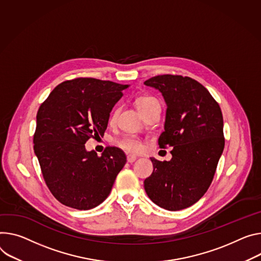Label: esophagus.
I'll return each mask as SVG.
<instances>
[{
  "label": "esophagus",
  "instance_id": "obj_1",
  "mask_svg": "<svg viewBox=\"0 0 261 261\" xmlns=\"http://www.w3.org/2000/svg\"><path fill=\"white\" fill-rule=\"evenodd\" d=\"M136 159H137V157H136L135 155H128V156H127V160H128V162H130V163L134 162Z\"/></svg>",
  "mask_w": 261,
  "mask_h": 261
}]
</instances>
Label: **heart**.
Masks as SVG:
<instances>
[{
    "mask_svg": "<svg viewBox=\"0 0 261 261\" xmlns=\"http://www.w3.org/2000/svg\"><path fill=\"white\" fill-rule=\"evenodd\" d=\"M135 103H136L137 109L140 111L141 114H144L145 112H147L149 109L153 108L156 105H160L159 101L156 98L151 97V96L139 97L136 99ZM117 114H118V109H115L110 115V118H109L110 123L115 122ZM117 145L120 146L123 150L130 152V153H138L143 150V143H141V140L132 135L123 136L121 139H118Z\"/></svg>",
    "mask_w": 261,
    "mask_h": 261,
    "instance_id": "heart-1",
    "label": "heart"
}]
</instances>
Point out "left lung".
<instances>
[{"instance_id": "left-lung-1", "label": "left lung", "mask_w": 261, "mask_h": 261, "mask_svg": "<svg viewBox=\"0 0 261 261\" xmlns=\"http://www.w3.org/2000/svg\"><path fill=\"white\" fill-rule=\"evenodd\" d=\"M167 103L160 148L173 147L170 161L151 158L153 173L145 182L148 197L176 211L198 202L209 188L225 147L223 114L218 102L198 81L159 75L145 81Z\"/></svg>"}]
</instances>
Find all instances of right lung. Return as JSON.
<instances>
[{"label":"right lung","instance_id":"add662e5","mask_svg":"<svg viewBox=\"0 0 261 261\" xmlns=\"http://www.w3.org/2000/svg\"><path fill=\"white\" fill-rule=\"evenodd\" d=\"M128 87L77 78L57 85L40 105L34 152L46 186L61 204L88 210L109 196L127 157L116 147L98 156L86 151L85 143L104 135L110 112Z\"/></svg>","mask_w":261,"mask_h":261}]
</instances>
